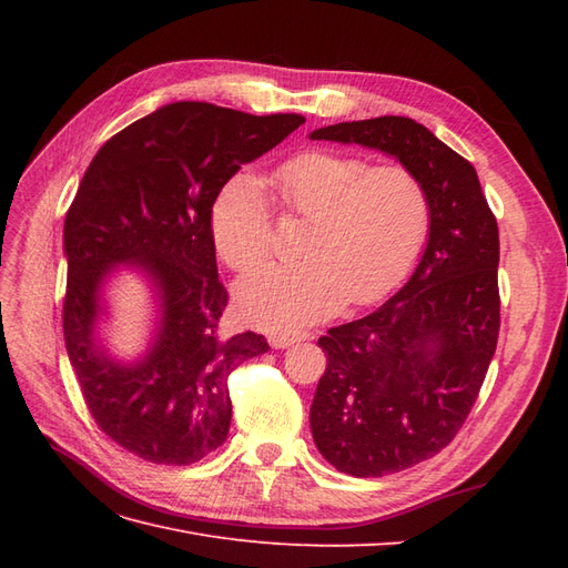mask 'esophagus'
<instances>
[{"label": "esophagus", "mask_w": 568, "mask_h": 568, "mask_svg": "<svg viewBox=\"0 0 568 568\" xmlns=\"http://www.w3.org/2000/svg\"><path fill=\"white\" fill-rule=\"evenodd\" d=\"M305 338H311V334L307 332H272L270 334V346L272 348H288V346H294V343H298V341H305Z\"/></svg>", "instance_id": "esophagus-1"}]
</instances>
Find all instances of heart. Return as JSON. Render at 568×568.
<instances>
[{
    "label": "heart",
    "mask_w": 568,
    "mask_h": 568,
    "mask_svg": "<svg viewBox=\"0 0 568 568\" xmlns=\"http://www.w3.org/2000/svg\"><path fill=\"white\" fill-rule=\"evenodd\" d=\"M284 211L307 217L296 265H270L236 284L248 322L298 329L351 301H379L409 272L428 230V199L403 165H376L346 153L305 151L270 175ZM211 232L232 270L261 265L272 248L263 186L234 175L220 189Z\"/></svg>",
    "instance_id": "b5f03b06"
}]
</instances>
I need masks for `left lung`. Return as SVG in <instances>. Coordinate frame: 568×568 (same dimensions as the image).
Listing matches in <instances>:
<instances>
[{
	"mask_svg": "<svg viewBox=\"0 0 568 568\" xmlns=\"http://www.w3.org/2000/svg\"><path fill=\"white\" fill-rule=\"evenodd\" d=\"M311 140L382 151L428 199L426 246L405 286L317 341L326 353L311 407L317 450L343 474L376 478L440 453L476 403L500 332V234L474 165L417 120H353Z\"/></svg>",
	"mask_w": 568,
	"mask_h": 568,
	"instance_id": "8db88e82",
	"label": "left lung"
}]
</instances>
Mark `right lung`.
Masks as SVG:
<instances>
[{
  "label": "right lung",
  "instance_id": "add662e5",
  "mask_svg": "<svg viewBox=\"0 0 568 568\" xmlns=\"http://www.w3.org/2000/svg\"><path fill=\"white\" fill-rule=\"evenodd\" d=\"M305 123L175 101L99 149L63 225V336L84 403L120 448L153 464H194L227 438V376L270 351L265 336L220 334L227 291L217 280L211 211L242 165ZM154 298L152 336L132 361L100 338L119 267Z\"/></svg>",
  "mask_w": 568,
  "mask_h": 568
}]
</instances>
